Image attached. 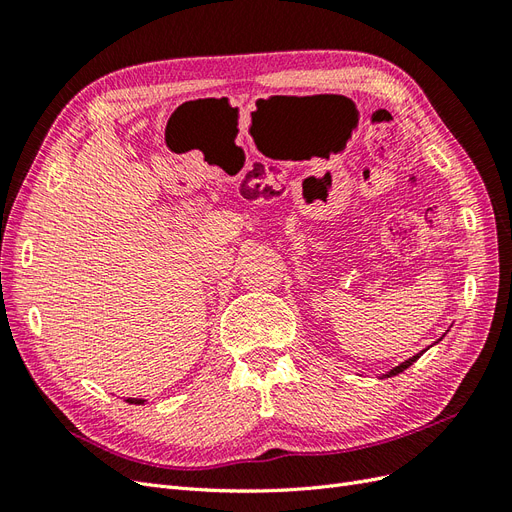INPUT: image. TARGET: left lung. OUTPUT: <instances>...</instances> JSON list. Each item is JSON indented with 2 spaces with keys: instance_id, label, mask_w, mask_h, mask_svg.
<instances>
[{
  "instance_id": "1",
  "label": "left lung",
  "mask_w": 512,
  "mask_h": 512,
  "mask_svg": "<svg viewBox=\"0 0 512 512\" xmlns=\"http://www.w3.org/2000/svg\"><path fill=\"white\" fill-rule=\"evenodd\" d=\"M425 352V350H423ZM423 352H418V354H414L412 356V359H408V361H404V363H401V365H397V367H393L391 371H389V374H386V378H391V376H397V374H401V371H404V369H408L416 359H418V356H421Z\"/></svg>"
}]
</instances>
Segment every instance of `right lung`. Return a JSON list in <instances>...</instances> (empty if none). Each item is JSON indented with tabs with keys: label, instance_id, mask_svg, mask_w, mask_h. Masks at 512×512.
<instances>
[{
	"label": "right lung",
	"instance_id": "right-lung-1",
	"mask_svg": "<svg viewBox=\"0 0 512 512\" xmlns=\"http://www.w3.org/2000/svg\"><path fill=\"white\" fill-rule=\"evenodd\" d=\"M126 401H128V404H136V406H141V404H145V399H134V397H128Z\"/></svg>",
	"mask_w": 512,
	"mask_h": 512
}]
</instances>
